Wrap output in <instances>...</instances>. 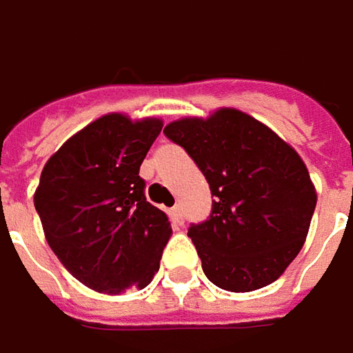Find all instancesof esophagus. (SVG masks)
<instances>
[{"label":"esophagus","mask_w":353,"mask_h":353,"mask_svg":"<svg viewBox=\"0 0 353 353\" xmlns=\"http://www.w3.org/2000/svg\"><path fill=\"white\" fill-rule=\"evenodd\" d=\"M170 216H172V221L176 222V224H183V222H185V212H183V206H181V204H174V206L170 208Z\"/></svg>","instance_id":"1"}]
</instances>
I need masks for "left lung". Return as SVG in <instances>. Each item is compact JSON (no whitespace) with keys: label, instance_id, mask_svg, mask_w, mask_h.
<instances>
[{"label":"left lung","instance_id":"1","mask_svg":"<svg viewBox=\"0 0 353 353\" xmlns=\"http://www.w3.org/2000/svg\"><path fill=\"white\" fill-rule=\"evenodd\" d=\"M165 134L214 196L210 216L188 228L206 278L228 292L272 284L302 250L318 199L300 154L236 109L172 121Z\"/></svg>","mask_w":353,"mask_h":353}]
</instances>
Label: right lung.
I'll return each instance as SVG.
<instances>
[{"label": "right lung", "instance_id": "obj_1", "mask_svg": "<svg viewBox=\"0 0 353 353\" xmlns=\"http://www.w3.org/2000/svg\"><path fill=\"white\" fill-rule=\"evenodd\" d=\"M161 119L111 113L45 163L33 203L47 244L81 284L105 294L149 286L172 234L139 176Z\"/></svg>", "mask_w": 353, "mask_h": 353}]
</instances>
